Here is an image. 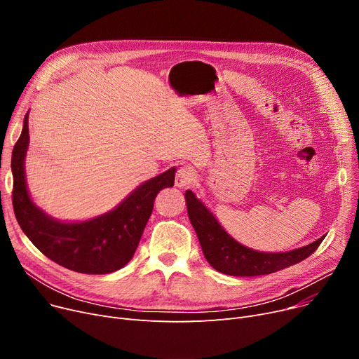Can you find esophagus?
Instances as JSON below:
<instances>
[{
	"instance_id": "34e87169",
	"label": "esophagus",
	"mask_w": 359,
	"mask_h": 359,
	"mask_svg": "<svg viewBox=\"0 0 359 359\" xmlns=\"http://www.w3.org/2000/svg\"><path fill=\"white\" fill-rule=\"evenodd\" d=\"M195 179H196V175H195L194 170L189 165H183L177 170L175 183H176L177 187L183 189V187H187L189 184H192L195 182Z\"/></svg>"
}]
</instances>
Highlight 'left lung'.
Returning a JSON list of instances; mask_svg holds the SVG:
<instances>
[{"instance_id":"8db88e82","label":"left lung","mask_w":359,"mask_h":359,"mask_svg":"<svg viewBox=\"0 0 359 359\" xmlns=\"http://www.w3.org/2000/svg\"><path fill=\"white\" fill-rule=\"evenodd\" d=\"M184 198L187 214H189L206 260L214 269L225 275L259 276L290 268L314 253L325 238L323 236L304 248L290 252H257L243 246L225 231L214 214L192 191H186Z\"/></svg>"}]
</instances>
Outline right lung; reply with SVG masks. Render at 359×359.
<instances>
[{
    "mask_svg": "<svg viewBox=\"0 0 359 359\" xmlns=\"http://www.w3.org/2000/svg\"><path fill=\"white\" fill-rule=\"evenodd\" d=\"M29 140L27 111L11 156L13 208L23 233L46 257L67 269L103 275L123 268L138 248L157 194L175 184L176 168L144 182L106 214L86 221H60L30 198L25 170Z\"/></svg>",
    "mask_w": 359,
    "mask_h": 359,
    "instance_id": "obj_1",
    "label": "right lung"
}]
</instances>
